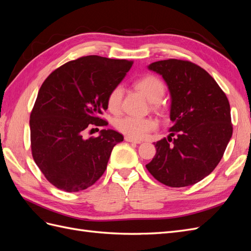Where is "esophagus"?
<instances>
[{
	"mask_svg": "<svg viewBox=\"0 0 251 251\" xmlns=\"http://www.w3.org/2000/svg\"><path fill=\"white\" fill-rule=\"evenodd\" d=\"M125 140H126V141H127V142L137 143V144H139V143H141V142H142V141H141V140H139V139H134V138H132V137H128V136H126V137H125Z\"/></svg>",
	"mask_w": 251,
	"mask_h": 251,
	"instance_id": "obj_1",
	"label": "esophagus"
}]
</instances>
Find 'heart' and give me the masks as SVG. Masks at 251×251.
<instances>
[{"label":"heart","instance_id":"b5f03b06","mask_svg":"<svg viewBox=\"0 0 251 251\" xmlns=\"http://www.w3.org/2000/svg\"><path fill=\"white\" fill-rule=\"evenodd\" d=\"M134 86L150 102H151L154 108L160 107L159 101L161 100L165 92V86L160 78H158L155 75L148 74L136 80ZM121 101H123V88L117 86L113 88L108 94V109L113 113H117L120 110ZM115 126L120 133L128 136V137L142 139L147 137L149 133L156 130L158 123L156 119L151 117L141 118L125 116L115 121Z\"/></svg>","mask_w":251,"mask_h":251}]
</instances>
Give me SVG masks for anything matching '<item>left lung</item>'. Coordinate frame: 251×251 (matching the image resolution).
<instances>
[{"mask_svg":"<svg viewBox=\"0 0 251 251\" xmlns=\"http://www.w3.org/2000/svg\"><path fill=\"white\" fill-rule=\"evenodd\" d=\"M149 69L168 83L174 126L168 138L154 142L156 155L146 168L164 185H193L216 169L231 138L229 101L211 75L189 60H159Z\"/></svg>","mask_w":251,"mask_h":251,"instance_id":"1","label":"left lung"}]
</instances>
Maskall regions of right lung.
Returning a JSON list of instances; mask_svg holds the SVG:
<instances>
[{"instance_id": "add662e5", "label": "right lung", "mask_w": 251, "mask_h": 251, "mask_svg": "<svg viewBox=\"0 0 251 251\" xmlns=\"http://www.w3.org/2000/svg\"><path fill=\"white\" fill-rule=\"evenodd\" d=\"M132 65L133 60L82 56L58 67L43 82L30 114V141L34 162L52 185L79 192L103 175L124 136L113 130L88 139L83 134L108 125L100 116L108 109V94Z\"/></svg>"}]
</instances>
